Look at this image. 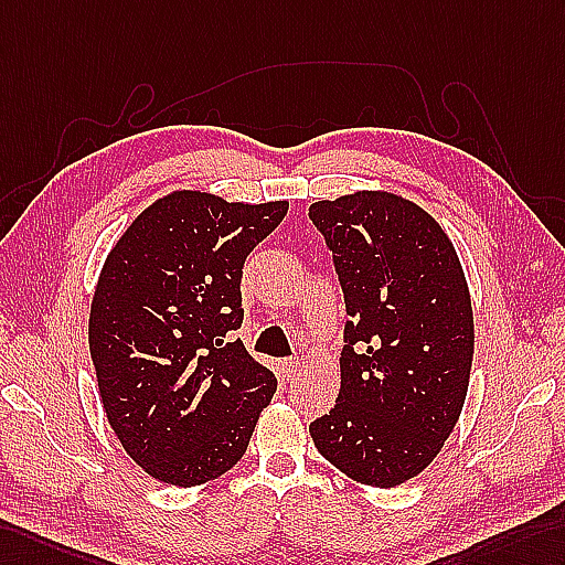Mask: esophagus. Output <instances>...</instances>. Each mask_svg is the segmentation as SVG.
<instances>
[{"label": "esophagus", "instance_id": "34e87169", "mask_svg": "<svg viewBox=\"0 0 565 565\" xmlns=\"http://www.w3.org/2000/svg\"><path fill=\"white\" fill-rule=\"evenodd\" d=\"M299 366H301V362H299V360H292V356H290V360H282V362H280V369H282L285 379H292V376L297 374V371H299Z\"/></svg>", "mask_w": 565, "mask_h": 565}]
</instances>
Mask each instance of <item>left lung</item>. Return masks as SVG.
<instances>
[{
    "instance_id": "left-lung-1",
    "label": "left lung",
    "mask_w": 565,
    "mask_h": 565,
    "mask_svg": "<svg viewBox=\"0 0 565 565\" xmlns=\"http://www.w3.org/2000/svg\"><path fill=\"white\" fill-rule=\"evenodd\" d=\"M345 297L340 393L313 419L338 470L391 489L419 475L456 426L470 381V292L446 232L419 205L360 191L311 203Z\"/></svg>"
}]
</instances>
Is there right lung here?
Here are the masks:
<instances>
[{"label": "right lung", "mask_w": 565, "mask_h": 565, "mask_svg": "<svg viewBox=\"0 0 565 565\" xmlns=\"http://www.w3.org/2000/svg\"><path fill=\"white\" fill-rule=\"evenodd\" d=\"M285 213V201L177 191L109 252L90 307V356L107 422L150 477L196 487L246 452L278 379L225 338L244 319V260Z\"/></svg>", "instance_id": "obj_1"}]
</instances>
